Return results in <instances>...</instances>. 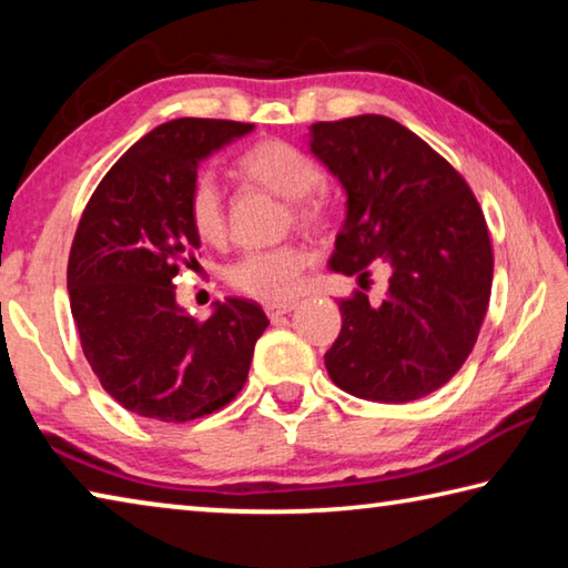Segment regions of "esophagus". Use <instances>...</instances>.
<instances>
[{"label": "esophagus", "instance_id": "obj_1", "mask_svg": "<svg viewBox=\"0 0 568 568\" xmlns=\"http://www.w3.org/2000/svg\"><path fill=\"white\" fill-rule=\"evenodd\" d=\"M295 311V303H267L265 305V313L267 318H281V315Z\"/></svg>", "mask_w": 568, "mask_h": 568}]
</instances>
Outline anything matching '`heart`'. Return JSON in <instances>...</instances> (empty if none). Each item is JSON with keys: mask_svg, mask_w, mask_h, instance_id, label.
<instances>
[{"mask_svg": "<svg viewBox=\"0 0 568 568\" xmlns=\"http://www.w3.org/2000/svg\"><path fill=\"white\" fill-rule=\"evenodd\" d=\"M237 170L253 185H261L285 197L283 227L305 233H321L331 223V200L318 185L321 170L315 162L283 140H263L243 152ZM187 220L195 235L207 245H223L227 240V210L223 192L213 175H200L187 195ZM307 250L285 243L271 250H257L230 267L227 283L240 295L263 303H281L301 291L307 267Z\"/></svg>", "mask_w": 568, "mask_h": 568, "instance_id": "heart-1", "label": "heart"}]
</instances>
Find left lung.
Returning a JSON list of instances; mask_svg holds the SVG:
<instances>
[{
  "mask_svg": "<svg viewBox=\"0 0 568 568\" xmlns=\"http://www.w3.org/2000/svg\"><path fill=\"white\" fill-rule=\"evenodd\" d=\"M311 150L348 195L331 271L358 275L325 368L358 398L406 403L456 376L474 351L494 281V247L474 190L416 132L383 114L315 122ZM392 267L381 304L369 263Z\"/></svg>",
  "mask_w": 568,
  "mask_h": 568,
  "instance_id": "obj_1",
  "label": "left lung"
}]
</instances>
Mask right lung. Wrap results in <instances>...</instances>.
I'll list each match as a JSON object with an SVG mask.
<instances>
[{"label": "right lung", "mask_w": 568, "mask_h": 568, "mask_svg": "<svg viewBox=\"0 0 568 568\" xmlns=\"http://www.w3.org/2000/svg\"><path fill=\"white\" fill-rule=\"evenodd\" d=\"M253 130L180 118L134 142L108 170L77 225L67 263L72 318L102 388L142 418L182 423L243 390L255 343L271 325L245 297L207 321L180 311L172 277L197 265L187 220L197 162Z\"/></svg>", "instance_id": "right-lung-1"}]
</instances>
